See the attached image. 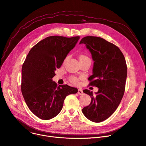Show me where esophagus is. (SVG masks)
<instances>
[{
  "label": "esophagus",
  "instance_id": "esophagus-1",
  "mask_svg": "<svg viewBox=\"0 0 146 146\" xmlns=\"http://www.w3.org/2000/svg\"><path fill=\"white\" fill-rule=\"evenodd\" d=\"M78 93V94H79V95H83V94H84L83 91H82V90H80V89H79Z\"/></svg>",
  "mask_w": 146,
  "mask_h": 146
}]
</instances>
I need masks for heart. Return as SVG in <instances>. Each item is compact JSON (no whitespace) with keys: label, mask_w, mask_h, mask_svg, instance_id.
Here are the masks:
<instances>
[{"label":"heart","mask_w":146,"mask_h":146,"mask_svg":"<svg viewBox=\"0 0 146 146\" xmlns=\"http://www.w3.org/2000/svg\"><path fill=\"white\" fill-rule=\"evenodd\" d=\"M68 58V56H67V57L64 59V62H65L66 61V60H67ZM85 59H89V58L88 57V56H87L86 55H80L79 56V60H80H80H85ZM69 79H70V81L72 82V83L76 84H78L79 78H77V77H76V76H72L70 77Z\"/></svg>","instance_id":"1"}]
</instances>
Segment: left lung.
Returning a JSON list of instances; mask_svg holds the SVG:
<instances>
[{
	"instance_id": "left-lung-1",
	"label": "left lung",
	"mask_w": 146,
	"mask_h": 146,
	"mask_svg": "<svg viewBox=\"0 0 146 146\" xmlns=\"http://www.w3.org/2000/svg\"><path fill=\"white\" fill-rule=\"evenodd\" d=\"M79 43L85 44L94 61L89 85L98 88L95 96L90 90L83 91L90 95L91 102L82 113L91 121L100 122L115 111L123 96L127 76L126 61L117 46L101 37L86 36Z\"/></svg>"
}]
</instances>
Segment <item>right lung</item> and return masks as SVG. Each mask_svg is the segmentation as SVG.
Segmentation results:
<instances>
[{
	"label": "right lung",
	"instance_id": "1",
	"mask_svg": "<svg viewBox=\"0 0 146 146\" xmlns=\"http://www.w3.org/2000/svg\"><path fill=\"white\" fill-rule=\"evenodd\" d=\"M79 39L80 36L47 37L30 49L23 63L22 94L31 111L41 119L55 117L66 97L78 91L67 85L58 86L52 79Z\"/></svg>",
	"mask_w": 146,
	"mask_h": 146
}]
</instances>
